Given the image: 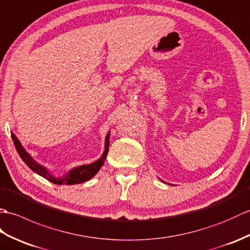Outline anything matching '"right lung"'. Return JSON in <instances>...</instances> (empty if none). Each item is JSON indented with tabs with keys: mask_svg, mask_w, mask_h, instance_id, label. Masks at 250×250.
<instances>
[{
	"mask_svg": "<svg viewBox=\"0 0 250 250\" xmlns=\"http://www.w3.org/2000/svg\"><path fill=\"white\" fill-rule=\"evenodd\" d=\"M12 138L14 144L16 146L17 152L20 155V157L22 160L29 166V168L36 172L37 174H40L50 182L54 183V184H59V185H63V184H67V185H73V184H79V183H83L85 181H88L90 179L95 175L99 169L102 168V166L104 165V160H106L107 154L109 151V139H110V134L107 135L106 137V148H104V152L102 155V157L98 160H96L95 163H93L91 165H86V166H80V167H77L75 169L71 170L67 175H65L63 177H53L52 175H50L48 173V171L42 167V166L38 165L34 159H33L27 152H25V149L22 147L21 143L19 140L17 139V137L12 132Z\"/></svg>",
	"mask_w": 250,
	"mask_h": 250,
	"instance_id": "add662e5",
	"label": "right lung"
}]
</instances>
